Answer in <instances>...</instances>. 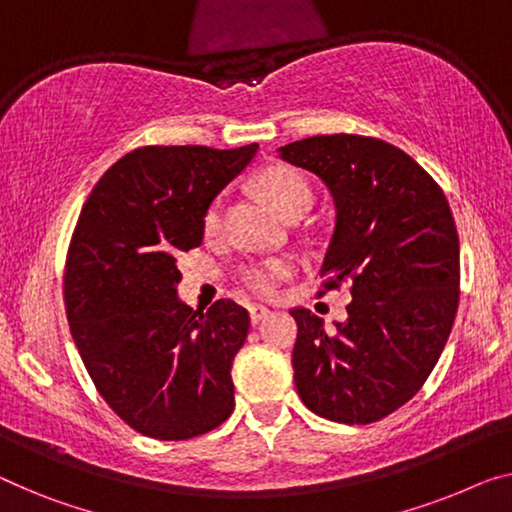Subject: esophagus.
I'll list each match as a JSON object with an SVG mask.
<instances>
[{
	"label": "esophagus",
	"instance_id": "1",
	"mask_svg": "<svg viewBox=\"0 0 512 512\" xmlns=\"http://www.w3.org/2000/svg\"><path fill=\"white\" fill-rule=\"evenodd\" d=\"M248 315H250V324L257 326L266 315H269V310L262 308V305H253V308H248Z\"/></svg>",
	"mask_w": 512,
	"mask_h": 512
}]
</instances>
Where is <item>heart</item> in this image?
I'll return each instance as SVG.
<instances>
[{"mask_svg": "<svg viewBox=\"0 0 512 512\" xmlns=\"http://www.w3.org/2000/svg\"><path fill=\"white\" fill-rule=\"evenodd\" d=\"M257 188L269 200L271 207L287 220H299L312 207V200H315L308 179L289 165L266 167L257 177ZM202 225L207 236L220 232V227H223V200L220 197H216L207 207V211H204ZM292 273V259L271 257L262 259V262L243 264L239 269V282L250 294L259 296V299H271V296L278 294L280 285Z\"/></svg>", "mask_w": 512, "mask_h": 512, "instance_id": "heart-1", "label": "heart"}]
</instances>
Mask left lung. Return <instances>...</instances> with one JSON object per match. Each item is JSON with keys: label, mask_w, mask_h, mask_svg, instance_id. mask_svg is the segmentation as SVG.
<instances>
[{"label": "left lung", "mask_w": 512, "mask_h": 512, "mask_svg": "<svg viewBox=\"0 0 512 512\" xmlns=\"http://www.w3.org/2000/svg\"><path fill=\"white\" fill-rule=\"evenodd\" d=\"M322 179L335 232L317 296L349 285L347 322L308 308L292 354L296 391L335 423H377L421 391L460 303V241L444 190L402 149L365 135H315L280 147Z\"/></svg>", "instance_id": "1"}]
</instances>
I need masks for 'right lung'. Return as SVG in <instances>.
Returning a JSON list of instances; mask_svg holds the SVG:
<instances>
[{"label":"right lung","instance_id":"obj_1","mask_svg":"<svg viewBox=\"0 0 512 512\" xmlns=\"http://www.w3.org/2000/svg\"><path fill=\"white\" fill-rule=\"evenodd\" d=\"M257 154L149 144L119 158L87 197L64 266V305L96 391L144 437L186 441L234 409L232 361L246 308L177 299V257L197 248L204 211Z\"/></svg>","mask_w":512,"mask_h":512}]
</instances>
